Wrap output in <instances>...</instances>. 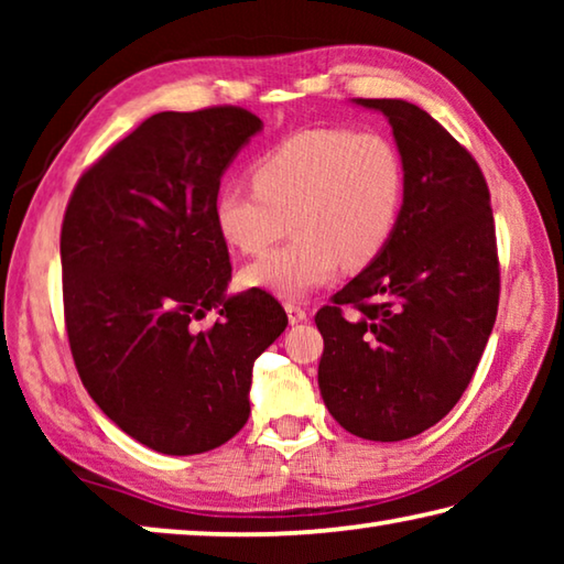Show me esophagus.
Wrapping results in <instances>:
<instances>
[{"label":"esophagus","mask_w":564,"mask_h":564,"mask_svg":"<svg viewBox=\"0 0 564 564\" xmlns=\"http://www.w3.org/2000/svg\"><path fill=\"white\" fill-rule=\"evenodd\" d=\"M285 313H289L291 326H295V323H303L305 318H308V313H305V308H301L299 303H285Z\"/></svg>","instance_id":"34e87169"}]
</instances>
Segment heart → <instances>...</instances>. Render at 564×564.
I'll list each match as a JSON object with an SVG mask.
<instances>
[{"mask_svg": "<svg viewBox=\"0 0 564 564\" xmlns=\"http://www.w3.org/2000/svg\"><path fill=\"white\" fill-rule=\"evenodd\" d=\"M253 186L226 184L214 221L236 251L256 256L289 228L295 236L243 269V283L281 299H305L378 259L405 198V166L378 131L305 129L256 159Z\"/></svg>", "mask_w": 564, "mask_h": 564, "instance_id": "1", "label": "heart"}]
</instances>
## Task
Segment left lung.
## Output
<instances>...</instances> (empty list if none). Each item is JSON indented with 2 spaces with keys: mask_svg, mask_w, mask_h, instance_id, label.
Instances as JSON below:
<instances>
[{
  "mask_svg": "<svg viewBox=\"0 0 564 564\" xmlns=\"http://www.w3.org/2000/svg\"><path fill=\"white\" fill-rule=\"evenodd\" d=\"M380 111L405 166L388 246L318 311V388L348 433L395 443L443 420L465 393L498 316L500 271L480 166L431 113L403 99ZM340 304L359 308L343 317Z\"/></svg>",
  "mask_w": 564,
  "mask_h": 564,
  "instance_id": "1",
  "label": "left lung"
}]
</instances>
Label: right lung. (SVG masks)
I'll return each mask as SVG.
<instances>
[{
  "mask_svg": "<svg viewBox=\"0 0 564 564\" xmlns=\"http://www.w3.org/2000/svg\"><path fill=\"white\" fill-rule=\"evenodd\" d=\"M263 121L238 107L161 111L76 184L62 226L64 316L84 388L133 441L214 451L251 415L253 360L289 326L271 293H228L221 176ZM208 310L223 316L198 332Z\"/></svg>",
  "mask_w": 564,
  "mask_h": 564,
  "instance_id": "obj_1",
  "label": "right lung"
}]
</instances>
